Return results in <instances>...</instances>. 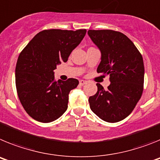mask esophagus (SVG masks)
I'll return each mask as SVG.
<instances>
[{"label":"esophagus","mask_w":160,"mask_h":160,"mask_svg":"<svg viewBox=\"0 0 160 160\" xmlns=\"http://www.w3.org/2000/svg\"><path fill=\"white\" fill-rule=\"evenodd\" d=\"M79 84H80V86H83V85L87 84V81H85V80H80V81H79Z\"/></svg>","instance_id":"34e87169"}]
</instances>
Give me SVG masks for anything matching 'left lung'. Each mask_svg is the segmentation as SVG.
<instances>
[{"instance_id": "1", "label": "left lung", "mask_w": 160, "mask_h": 160, "mask_svg": "<svg viewBox=\"0 0 160 160\" xmlns=\"http://www.w3.org/2000/svg\"><path fill=\"white\" fill-rule=\"evenodd\" d=\"M90 39L101 51L98 73L110 76L111 84L89 98L91 111L101 119L117 122L129 115L143 90L144 65L136 46L122 32L111 29L88 31Z\"/></svg>"}]
</instances>
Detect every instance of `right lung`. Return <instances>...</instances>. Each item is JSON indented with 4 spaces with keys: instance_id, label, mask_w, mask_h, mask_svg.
Returning <instances> with one entry per match:
<instances>
[{
    "instance_id": "right-lung-1",
    "label": "right lung",
    "mask_w": 160,
    "mask_h": 160,
    "mask_svg": "<svg viewBox=\"0 0 160 160\" xmlns=\"http://www.w3.org/2000/svg\"><path fill=\"white\" fill-rule=\"evenodd\" d=\"M86 29L41 31L21 52L15 70L18 98L25 111L38 122H50L67 110L76 78L55 81L53 70L68 58L86 35Z\"/></svg>"
}]
</instances>
